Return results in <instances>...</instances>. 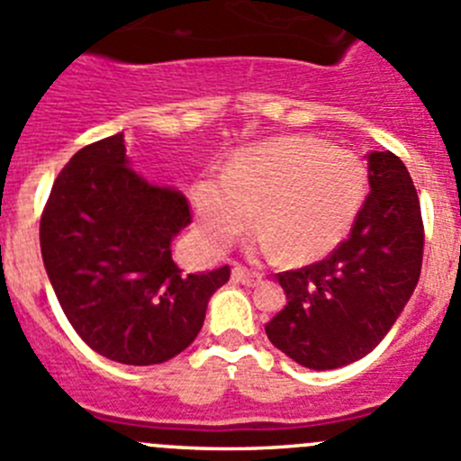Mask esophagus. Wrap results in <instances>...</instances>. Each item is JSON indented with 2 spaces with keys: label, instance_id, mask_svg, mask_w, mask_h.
<instances>
[{
  "label": "esophagus",
  "instance_id": "34e87169",
  "mask_svg": "<svg viewBox=\"0 0 461 461\" xmlns=\"http://www.w3.org/2000/svg\"><path fill=\"white\" fill-rule=\"evenodd\" d=\"M231 278L239 283H243V285H249V287L258 285V283L263 281V276H260L258 272H249V269L240 267V265H236V267L231 269Z\"/></svg>",
  "mask_w": 461,
  "mask_h": 461
}]
</instances>
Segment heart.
<instances>
[{"mask_svg":"<svg viewBox=\"0 0 461 461\" xmlns=\"http://www.w3.org/2000/svg\"><path fill=\"white\" fill-rule=\"evenodd\" d=\"M368 196V171L317 138H278L236 153L221 178L194 183L192 204L209 248H227L254 222L258 252L285 263L328 257L350 234Z\"/></svg>","mask_w":461,"mask_h":461,"instance_id":"1","label":"heart"}]
</instances>
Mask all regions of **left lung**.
Wrapping results in <instances>:
<instances>
[{
    "label": "left lung",
    "mask_w": 461,
    "mask_h": 461,
    "mask_svg": "<svg viewBox=\"0 0 461 461\" xmlns=\"http://www.w3.org/2000/svg\"><path fill=\"white\" fill-rule=\"evenodd\" d=\"M368 183L364 209L330 257L276 274L287 305L265 332L305 368L334 370L373 352L420 281L424 222L406 165L370 151Z\"/></svg>",
    "instance_id": "8db88e82"
}]
</instances>
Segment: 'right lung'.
I'll list each match as a JSON object with an SVG mask.
<instances>
[{
	"mask_svg": "<svg viewBox=\"0 0 461 461\" xmlns=\"http://www.w3.org/2000/svg\"><path fill=\"white\" fill-rule=\"evenodd\" d=\"M189 222L178 189L131 169L122 133L86 144L59 171L41 212V258L68 323L91 350L153 366L198 337L230 265L183 274L171 240Z\"/></svg>",
	"mask_w": 461,
	"mask_h": 461,
	"instance_id": "1",
	"label": "right lung"
}]
</instances>
